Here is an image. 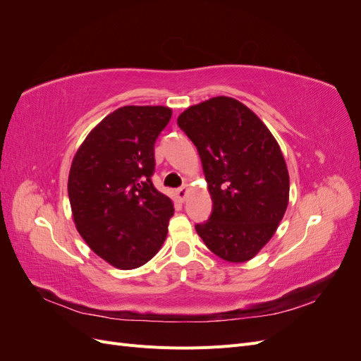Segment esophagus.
<instances>
[{"label": "esophagus", "mask_w": 361, "mask_h": 361, "mask_svg": "<svg viewBox=\"0 0 361 361\" xmlns=\"http://www.w3.org/2000/svg\"><path fill=\"white\" fill-rule=\"evenodd\" d=\"M187 192H188V188L183 185V187L176 190V197L182 202V200H185V197H187Z\"/></svg>", "instance_id": "1"}]
</instances>
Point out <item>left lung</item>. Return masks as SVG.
Returning <instances> with one entry per match:
<instances>
[{
    "label": "left lung",
    "instance_id": "left-lung-1",
    "mask_svg": "<svg viewBox=\"0 0 361 361\" xmlns=\"http://www.w3.org/2000/svg\"><path fill=\"white\" fill-rule=\"evenodd\" d=\"M178 125L197 147L214 204L195 231L218 257L250 260L288 207L289 174L279 143L250 108L227 96L190 106Z\"/></svg>",
    "mask_w": 361,
    "mask_h": 361
}]
</instances>
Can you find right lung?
Instances as JSON below:
<instances>
[{
  "instance_id": "1",
  "label": "right lung",
  "mask_w": 361,
  "mask_h": 361,
  "mask_svg": "<svg viewBox=\"0 0 361 361\" xmlns=\"http://www.w3.org/2000/svg\"><path fill=\"white\" fill-rule=\"evenodd\" d=\"M167 106L128 105L108 114L76 152L68 192L73 221L94 253L120 269L154 257L166 241L171 200L152 182Z\"/></svg>"
}]
</instances>
